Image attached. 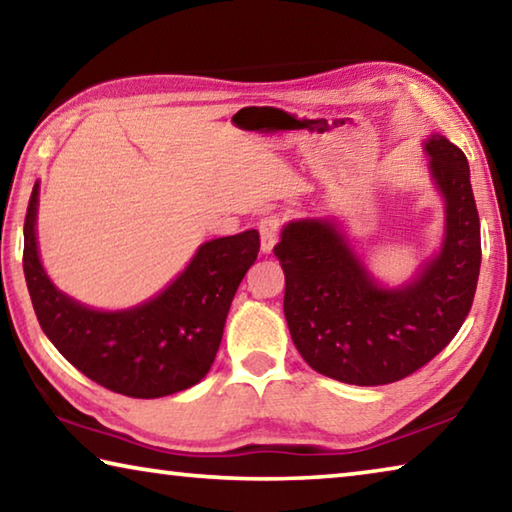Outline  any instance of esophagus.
Wrapping results in <instances>:
<instances>
[{
    "instance_id": "1",
    "label": "esophagus",
    "mask_w": 512,
    "mask_h": 512,
    "mask_svg": "<svg viewBox=\"0 0 512 512\" xmlns=\"http://www.w3.org/2000/svg\"><path fill=\"white\" fill-rule=\"evenodd\" d=\"M282 219L277 214H266L259 219V237H262V253H273V248L280 239Z\"/></svg>"
}]
</instances>
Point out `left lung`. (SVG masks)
Listing matches in <instances>:
<instances>
[{
    "label": "left lung",
    "instance_id": "left-lung-1",
    "mask_svg": "<svg viewBox=\"0 0 512 512\" xmlns=\"http://www.w3.org/2000/svg\"><path fill=\"white\" fill-rule=\"evenodd\" d=\"M445 198L440 253L413 282L384 289L332 221L284 225L273 248L284 271V316L311 368L343 384L384 386L429 363L470 314L481 268V225L465 153L443 135L424 142Z\"/></svg>",
    "mask_w": 512,
    "mask_h": 512
}]
</instances>
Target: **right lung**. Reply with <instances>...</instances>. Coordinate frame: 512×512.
Returning <instances> with one entry per match:
<instances>
[{"label": "right lung", "mask_w": 512, "mask_h": 512, "mask_svg": "<svg viewBox=\"0 0 512 512\" xmlns=\"http://www.w3.org/2000/svg\"><path fill=\"white\" fill-rule=\"evenodd\" d=\"M40 185L24 219V277L38 323L85 377L128 397H164L201 381L221 345L232 298L259 253V232L212 239L158 296L124 311H97L58 291L36 241Z\"/></svg>", "instance_id": "1"}]
</instances>
